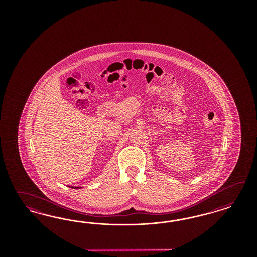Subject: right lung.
I'll return each instance as SVG.
<instances>
[{
  "label": "right lung",
  "mask_w": 257,
  "mask_h": 257,
  "mask_svg": "<svg viewBox=\"0 0 257 257\" xmlns=\"http://www.w3.org/2000/svg\"><path fill=\"white\" fill-rule=\"evenodd\" d=\"M72 188H80V187H71Z\"/></svg>",
  "instance_id": "add662e5"
}]
</instances>
